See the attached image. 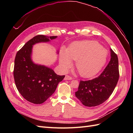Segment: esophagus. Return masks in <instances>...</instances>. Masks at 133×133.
<instances>
[{"instance_id":"obj_1","label":"esophagus","mask_w":133,"mask_h":133,"mask_svg":"<svg viewBox=\"0 0 133 133\" xmlns=\"http://www.w3.org/2000/svg\"><path fill=\"white\" fill-rule=\"evenodd\" d=\"M71 79H72V77H71L70 76L68 75H65V78H64V80H71Z\"/></svg>"}]
</instances>
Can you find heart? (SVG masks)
<instances>
[{"mask_svg":"<svg viewBox=\"0 0 133 133\" xmlns=\"http://www.w3.org/2000/svg\"><path fill=\"white\" fill-rule=\"evenodd\" d=\"M108 57V50L97 42L80 41L72 44L66 51H61L59 63L63 70L66 71L72 65L71 60H73L79 74L90 78L102 69Z\"/></svg>","mask_w":133,"mask_h":133,"instance_id":"1","label":"heart"}]
</instances>
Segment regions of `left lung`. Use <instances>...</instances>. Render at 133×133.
Listing matches in <instances>:
<instances>
[{
    "label": "left lung",
    "instance_id": "left-lung-1",
    "mask_svg": "<svg viewBox=\"0 0 133 133\" xmlns=\"http://www.w3.org/2000/svg\"><path fill=\"white\" fill-rule=\"evenodd\" d=\"M111 59L108 65L97 78L92 80H80L75 96L84 105L95 107L110 97L119 78L118 56L110 49Z\"/></svg>",
    "mask_w": 133,
    "mask_h": 133
}]
</instances>
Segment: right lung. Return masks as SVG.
<instances>
[{
  "label": "right lung",
  "instance_id": "1",
  "mask_svg": "<svg viewBox=\"0 0 133 133\" xmlns=\"http://www.w3.org/2000/svg\"><path fill=\"white\" fill-rule=\"evenodd\" d=\"M57 38V36H35L16 54L13 71L15 85L23 97L30 103L40 104L45 102L65 77V75H57L50 68L35 64L31 60L33 45L49 42Z\"/></svg>",
  "mask_w": 133,
  "mask_h": 133
}]
</instances>
